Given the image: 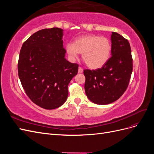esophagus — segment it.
<instances>
[{"label":"esophagus","instance_id":"1","mask_svg":"<svg viewBox=\"0 0 154 154\" xmlns=\"http://www.w3.org/2000/svg\"><path fill=\"white\" fill-rule=\"evenodd\" d=\"M83 69L82 68V67H79V68H78V73H82V72H83Z\"/></svg>","mask_w":154,"mask_h":154}]
</instances>
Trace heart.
Returning a JSON list of instances; mask_svg holds the SVG:
<instances>
[{"mask_svg":"<svg viewBox=\"0 0 154 154\" xmlns=\"http://www.w3.org/2000/svg\"><path fill=\"white\" fill-rule=\"evenodd\" d=\"M111 49L108 38L96 35L80 36L74 44L66 45V51L70 58L74 60L79 53H82L83 60L91 69H97L105 66L110 58Z\"/></svg>","mask_w":154,"mask_h":154,"instance_id":"b5f03b06","label":"heart"}]
</instances>
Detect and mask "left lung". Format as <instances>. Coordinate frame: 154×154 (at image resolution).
Instances as JSON below:
<instances>
[{"mask_svg":"<svg viewBox=\"0 0 154 154\" xmlns=\"http://www.w3.org/2000/svg\"><path fill=\"white\" fill-rule=\"evenodd\" d=\"M111 43V57L105 66L83 71L86 95L97 105L110 104L118 100L127 89L132 72L128 41L118 32H112Z\"/></svg>","mask_w":154,"mask_h":154,"instance_id":"obj_1","label":"left lung"}]
</instances>
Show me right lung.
<instances>
[{
    "label": "right lung",
    "mask_w": 154,
    "mask_h": 154,
    "mask_svg": "<svg viewBox=\"0 0 154 154\" xmlns=\"http://www.w3.org/2000/svg\"><path fill=\"white\" fill-rule=\"evenodd\" d=\"M62 29L53 27L35 32L20 49L18 73L30 100L45 109L62 106L68 96V85L78 65L65 58Z\"/></svg>",
    "instance_id": "obj_1"
}]
</instances>
